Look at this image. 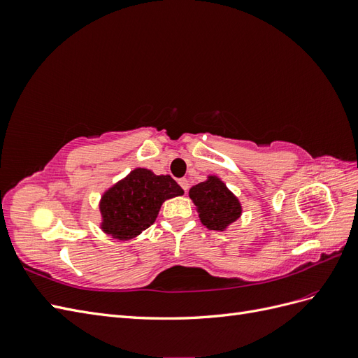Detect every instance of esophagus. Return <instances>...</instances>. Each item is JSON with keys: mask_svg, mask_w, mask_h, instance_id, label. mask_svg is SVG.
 <instances>
[{"mask_svg": "<svg viewBox=\"0 0 358 358\" xmlns=\"http://www.w3.org/2000/svg\"><path fill=\"white\" fill-rule=\"evenodd\" d=\"M179 185L182 187V189L183 191H188V188H189V182H188V179H185V178H182V179H179Z\"/></svg>", "mask_w": 358, "mask_h": 358, "instance_id": "esophagus-1", "label": "esophagus"}]
</instances>
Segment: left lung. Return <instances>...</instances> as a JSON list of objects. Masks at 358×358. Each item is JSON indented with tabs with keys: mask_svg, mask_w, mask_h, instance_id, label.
Instances as JSON below:
<instances>
[{
	"mask_svg": "<svg viewBox=\"0 0 358 358\" xmlns=\"http://www.w3.org/2000/svg\"><path fill=\"white\" fill-rule=\"evenodd\" d=\"M189 197L197 206L201 222L210 230H224L241 216V203L224 183L210 176L189 189Z\"/></svg>",
	"mask_w": 358,
	"mask_h": 358,
	"instance_id": "left-lung-1",
	"label": "left lung"
}]
</instances>
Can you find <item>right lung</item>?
Segmentation results:
<instances>
[{"mask_svg":"<svg viewBox=\"0 0 358 358\" xmlns=\"http://www.w3.org/2000/svg\"><path fill=\"white\" fill-rule=\"evenodd\" d=\"M182 194L169 175L157 176L146 169H136L101 199L103 230L115 239H133L155 222L164 200Z\"/></svg>","mask_w":358,"mask_h":358,"instance_id":"1","label":"right lung"}]
</instances>
